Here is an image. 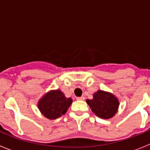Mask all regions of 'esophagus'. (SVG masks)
<instances>
[{"label": "esophagus", "instance_id": "obj_1", "mask_svg": "<svg viewBox=\"0 0 150 150\" xmlns=\"http://www.w3.org/2000/svg\"><path fill=\"white\" fill-rule=\"evenodd\" d=\"M76 100H85V97H83V96H82V97H78V98H76Z\"/></svg>", "mask_w": 150, "mask_h": 150}]
</instances>
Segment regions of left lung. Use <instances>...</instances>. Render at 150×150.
<instances>
[{
    "mask_svg": "<svg viewBox=\"0 0 150 150\" xmlns=\"http://www.w3.org/2000/svg\"><path fill=\"white\" fill-rule=\"evenodd\" d=\"M86 102L97 116L104 120L114 116L120 105V102L115 95L101 90L95 92L93 99H88Z\"/></svg>",
    "mask_w": 150,
    "mask_h": 150,
    "instance_id": "1",
    "label": "left lung"
}]
</instances>
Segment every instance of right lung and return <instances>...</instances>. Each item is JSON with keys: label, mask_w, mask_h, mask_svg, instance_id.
<instances>
[{"label": "right lung", "mask_w": 150, "mask_h": 150, "mask_svg": "<svg viewBox=\"0 0 150 150\" xmlns=\"http://www.w3.org/2000/svg\"><path fill=\"white\" fill-rule=\"evenodd\" d=\"M72 101V99L66 98L61 90H52L40 99L38 108L46 118L55 120L65 114Z\"/></svg>", "instance_id": "right-lung-1"}]
</instances>
